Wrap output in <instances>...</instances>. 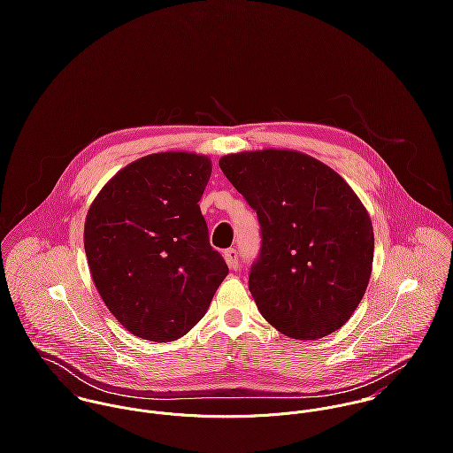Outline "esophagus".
<instances>
[{"mask_svg":"<svg viewBox=\"0 0 453 453\" xmlns=\"http://www.w3.org/2000/svg\"><path fill=\"white\" fill-rule=\"evenodd\" d=\"M225 259H226V263H228V266H230L232 270H237V268H239V255H237V250H234V248L226 250V251H225Z\"/></svg>","mask_w":453,"mask_h":453,"instance_id":"obj_1","label":"esophagus"}]
</instances>
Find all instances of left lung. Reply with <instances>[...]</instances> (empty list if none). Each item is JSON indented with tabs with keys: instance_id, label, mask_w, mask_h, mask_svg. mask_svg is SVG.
I'll use <instances>...</instances> for the list:
<instances>
[{
	"instance_id": "obj_1",
	"label": "left lung",
	"mask_w": 453,
	"mask_h": 453,
	"mask_svg": "<svg viewBox=\"0 0 453 453\" xmlns=\"http://www.w3.org/2000/svg\"><path fill=\"white\" fill-rule=\"evenodd\" d=\"M219 167L258 214L250 291L261 316L296 340L340 329L365 296L375 250L357 195L331 167L293 150L225 155Z\"/></svg>"
}]
</instances>
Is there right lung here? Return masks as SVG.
<instances>
[{
	"label": "right lung",
	"mask_w": 453,
	"mask_h": 453,
	"mask_svg": "<svg viewBox=\"0 0 453 453\" xmlns=\"http://www.w3.org/2000/svg\"><path fill=\"white\" fill-rule=\"evenodd\" d=\"M211 171L196 153L142 157L119 171L87 212L83 246L94 284L139 338L187 334L228 273L198 205Z\"/></svg>",
	"instance_id": "obj_1"
}]
</instances>
